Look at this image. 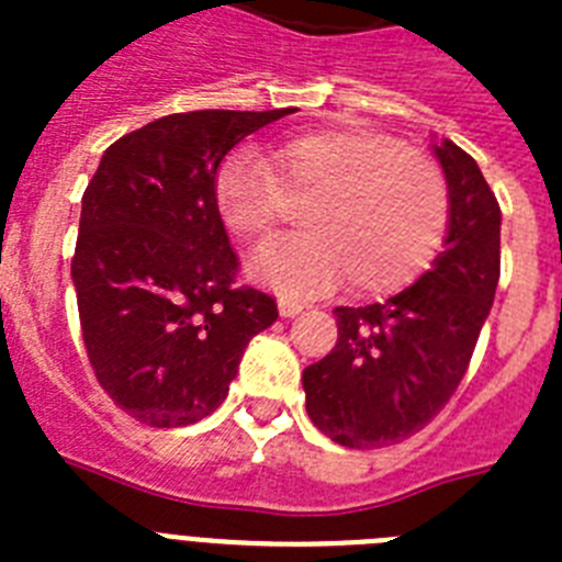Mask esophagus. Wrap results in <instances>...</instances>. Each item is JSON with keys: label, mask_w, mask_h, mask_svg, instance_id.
<instances>
[{"label": "esophagus", "mask_w": 562, "mask_h": 562, "mask_svg": "<svg viewBox=\"0 0 562 562\" xmlns=\"http://www.w3.org/2000/svg\"><path fill=\"white\" fill-rule=\"evenodd\" d=\"M303 308H306V306H303L300 300H294V297H280V315H282V317L300 315Z\"/></svg>", "instance_id": "34e87169"}]
</instances>
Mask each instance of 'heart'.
<instances>
[{
  "label": "heart",
  "instance_id": "obj_1",
  "mask_svg": "<svg viewBox=\"0 0 562 562\" xmlns=\"http://www.w3.org/2000/svg\"><path fill=\"white\" fill-rule=\"evenodd\" d=\"M303 233L265 247L254 273L282 291L329 289L350 273L359 294H393L435 262L449 229V189L426 154L368 127H317L262 157L229 154L212 201L233 236L262 245L306 198Z\"/></svg>",
  "mask_w": 562,
  "mask_h": 562
}]
</instances>
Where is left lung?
I'll return each instance as SVG.
<instances>
[{
    "mask_svg": "<svg viewBox=\"0 0 562 562\" xmlns=\"http://www.w3.org/2000/svg\"><path fill=\"white\" fill-rule=\"evenodd\" d=\"M449 183V233L435 268L373 306H338V341L303 370L306 411L326 437L382 449L417 435L458 391L496 297L502 210L479 162L435 145Z\"/></svg>",
    "mask_w": 562,
    "mask_h": 562,
    "instance_id": "obj_1",
    "label": "left lung"
}]
</instances>
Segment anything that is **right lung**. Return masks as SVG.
Wrapping results in <instances>:
<instances>
[{
  "instance_id": "add662e5",
  "label": "right lung",
  "mask_w": 562,
  "mask_h": 562,
  "mask_svg": "<svg viewBox=\"0 0 562 562\" xmlns=\"http://www.w3.org/2000/svg\"><path fill=\"white\" fill-rule=\"evenodd\" d=\"M294 110L171 113L110 145L83 192L72 282L92 373L154 428L210 417L247 341L280 317L238 282L212 201L224 154Z\"/></svg>"
}]
</instances>
